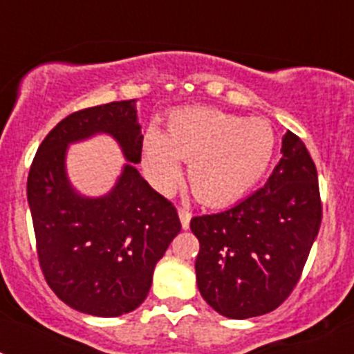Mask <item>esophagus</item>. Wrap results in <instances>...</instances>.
Returning <instances> with one entry per match:
<instances>
[{"label": "esophagus", "instance_id": "1", "mask_svg": "<svg viewBox=\"0 0 354 354\" xmlns=\"http://www.w3.org/2000/svg\"><path fill=\"white\" fill-rule=\"evenodd\" d=\"M192 211L189 209H184L180 207L179 209V218H180V225H183V228L186 230V228H189V221H192Z\"/></svg>", "mask_w": 354, "mask_h": 354}]
</instances>
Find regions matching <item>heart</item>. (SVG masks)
Masks as SVG:
<instances>
[{
  "label": "heart",
  "instance_id": "b5f03b06",
  "mask_svg": "<svg viewBox=\"0 0 354 354\" xmlns=\"http://www.w3.org/2000/svg\"><path fill=\"white\" fill-rule=\"evenodd\" d=\"M277 133L270 120L216 108H183L170 115L167 133L150 127L143 165L150 183L170 193L189 161L187 183L200 202L225 205L241 198L270 170Z\"/></svg>",
  "mask_w": 354,
  "mask_h": 354
}]
</instances>
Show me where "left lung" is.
I'll return each mask as SVG.
<instances>
[{
  "label": "left lung",
  "mask_w": 354,
  "mask_h": 354,
  "mask_svg": "<svg viewBox=\"0 0 354 354\" xmlns=\"http://www.w3.org/2000/svg\"><path fill=\"white\" fill-rule=\"evenodd\" d=\"M323 218L317 170L305 143L287 131L282 159L264 187L216 214L195 216L196 286L228 319L268 314L301 277Z\"/></svg>",
  "instance_id": "obj_1"
}]
</instances>
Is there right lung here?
Returning a JSON list of instances; mask_svg holds the SVG:
<instances>
[{
    "instance_id": "obj_1",
    "label": "right lung",
    "mask_w": 354,
    "mask_h": 354,
    "mask_svg": "<svg viewBox=\"0 0 354 354\" xmlns=\"http://www.w3.org/2000/svg\"><path fill=\"white\" fill-rule=\"evenodd\" d=\"M95 133L111 136L128 162L111 192L84 197L68 180L66 149ZM142 143L136 101H117L65 117L31 162L28 204L40 268L56 296L83 314L118 317L138 308L180 232L174 205L134 167Z\"/></svg>"
}]
</instances>
